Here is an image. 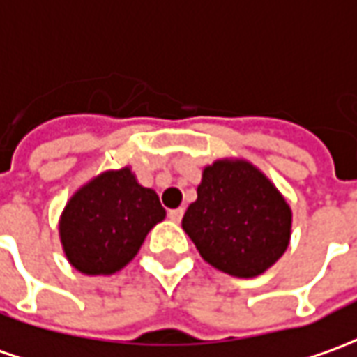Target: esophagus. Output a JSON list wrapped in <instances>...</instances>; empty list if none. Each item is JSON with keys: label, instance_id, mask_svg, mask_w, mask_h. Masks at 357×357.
Masks as SVG:
<instances>
[{"label": "esophagus", "instance_id": "esophagus-1", "mask_svg": "<svg viewBox=\"0 0 357 357\" xmlns=\"http://www.w3.org/2000/svg\"><path fill=\"white\" fill-rule=\"evenodd\" d=\"M168 217H169V220L179 222V220H181V217H183V209H181V207H179V209H172L168 213Z\"/></svg>", "mask_w": 357, "mask_h": 357}]
</instances>
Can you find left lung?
Returning a JSON list of instances; mask_svg holds the SVG:
<instances>
[{
  "mask_svg": "<svg viewBox=\"0 0 357 357\" xmlns=\"http://www.w3.org/2000/svg\"><path fill=\"white\" fill-rule=\"evenodd\" d=\"M293 211L258 166L244 158H219L203 168L197 199L181 229L201 258L234 278H256L283 256Z\"/></svg>",
  "mask_w": 357,
  "mask_h": 357,
  "instance_id": "obj_1",
  "label": "left lung"
}]
</instances>
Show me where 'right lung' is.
I'll return each mask as SVG.
<instances>
[{
	"label": "right lung",
	"instance_id": "obj_1",
	"mask_svg": "<svg viewBox=\"0 0 357 357\" xmlns=\"http://www.w3.org/2000/svg\"><path fill=\"white\" fill-rule=\"evenodd\" d=\"M164 219L158 193L140 185L125 166L97 174L72 193L58 220V236L74 270L111 275L137 256L148 232Z\"/></svg>",
	"mask_w": 357,
	"mask_h": 357
}]
</instances>
